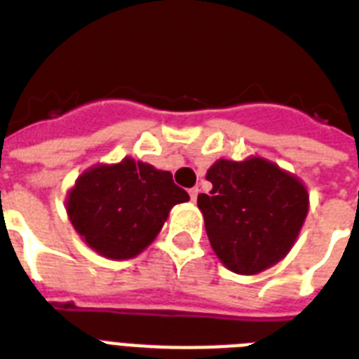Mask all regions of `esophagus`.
Instances as JSON below:
<instances>
[{"mask_svg":"<svg viewBox=\"0 0 359 359\" xmlns=\"http://www.w3.org/2000/svg\"><path fill=\"white\" fill-rule=\"evenodd\" d=\"M188 194H190L191 201H196L197 194H199V188H190V190H188Z\"/></svg>","mask_w":359,"mask_h":359,"instance_id":"obj_1","label":"esophagus"}]
</instances>
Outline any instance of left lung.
Listing matches in <instances>:
<instances>
[{
    "label": "left lung",
    "mask_w": 359,
    "mask_h": 359,
    "mask_svg": "<svg viewBox=\"0 0 359 359\" xmlns=\"http://www.w3.org/2000/svg\"><path fill=\"white\" fill-rule=\"evenodd\" d=\"M210 194L197 207L216 255L236 273H257L287 255L307 216L300 180L272 162L218 160L208 169Z\"/></svg>",
    "instance_id": "obj_1"
}]
</instances>
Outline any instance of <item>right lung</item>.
I'll return each instance as SVG.
<instances>
[{
  "label": "right lung",
  "mask_w": 359,
  "mask_h": 359,
  "mask_svg": "<svg viewBox=\"0 0 359 359\" xmlns=\"http://www.w3.org/2000/svg\"><path fill=\"white\" fill-rule=\"evenodd\" d=\"M188 199L169 171L124 158L81 175L69 194L67 212L93 250L109 259H130L154 240L169 210Z\"/></svg>",
  "instance_id": "1"
}]
</instances>
